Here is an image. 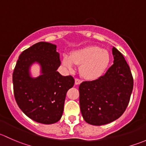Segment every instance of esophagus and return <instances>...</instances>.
Here are the masks:
<instances>
[{"label":"esophagus","mask_w":146,"mask_h":146,"mask_svg":"<svg viewBox=\"0 0 146 146\" xmlns=\"http://www.w3.org/2000/svg\"><path fill=\"white\" fill-rule=\"evenodd\" d=\"M82 82V80H80V79L78 78H75V84L76 85H79V84H80Z\"/></svg>","instance_id":"esophagus-1"}]
</instances>
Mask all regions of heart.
Returning a JSON list of instances; mask_svg holds the SVG:
<instances>
[{
	"label": "heart",
	"mask_w": 146,
	"mask_h": 146,
	"mask_svg": "<svg viewBox=\"0 0 146 146\" xmlns=\"http://www.w3.org/2000/svg\"><path fill=\"white\" fill-rule=\"evenodd\" d=\"M63 65L73 69L75 65L80 66V73L89 80H96L106 71L110 63L108 51L97 46H88L73 51L70 57L64 56Z\"/></svg>",
	"instance_id": "b5f03b06"
}]
</instances>
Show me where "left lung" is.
Wrapping results in <instances>:
<instances>
[{"instance_id":"8db88e82","label":"left lung","mask_w":146,"mask_h":146,"mask_svg":"<svg viewBox=\"0 0 146 146\" xmlns=\"http://www.w3.org/2000/svg\"><path fill=\"white\" fill-rule=\"evenodd\" d=\"M114 64L104 76L79 86L80 107L87 123L101 126L123 114L130 101L133 78L121 53L112 48Z\"/></svg>"}]
</instances>
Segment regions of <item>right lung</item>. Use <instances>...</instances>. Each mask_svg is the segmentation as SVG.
<instances>
[{
	"label": "right lung",
	"mask_w": 146,
	"mask_h": 146,
	"mask_svg": "<svg viewBox=\"0 0 146 146\" xmlns=\"http://www.w3.org/2000/svg\"><path fill=\"white\" fill-rule=\"evenodd\" d=\"M36 61L42 75L32 79L30 65ZM61 65L56 46L38 42L21 53L13 73L15 99L20 110L35 121L51 124L58 121L64 111L66 92L73 86V76H63L56 71Z\"/></svg>",
	"instance_id": "1"
}]
</instances>
